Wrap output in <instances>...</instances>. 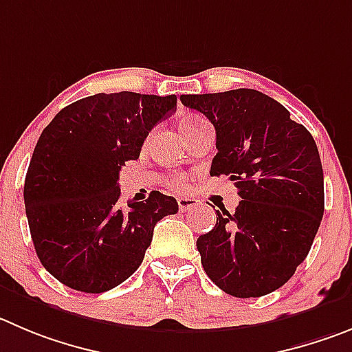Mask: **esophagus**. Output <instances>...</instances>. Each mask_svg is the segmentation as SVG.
Listing matches in <instances>:
<instances>
[{
	"mask_svg": "<svg viewBox=\"0 0 352 352\" xmlns=\"http://www.w3.org/2000/svg\"><path fill=\"white\" fill-rule=\"evenodd\" d=\"M177 203H179L180 212H186V210H191L195 206L199 205V199L196 198H177Z\"/></svg>",
	"mask_w": 352,
	"mask_h": 352,
	"instance_id": "obj_1",
	"label": "esophagus"
}]
</instances>
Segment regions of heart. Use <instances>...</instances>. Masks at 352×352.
<instances>
[{
	"instance_id": "b5f03b06",
	"label": "heart",
	"mask_w": 352,
	"mask_h": 352,
	"mask_svg": "<svg viewBox=\"0 0 352 352\" xmlns=\"http://www.w3.org/2000/svg\"><path fill=\"white\" fill-rule=\"evenodd\" d=\"M196 121H199L198 118H186V120H182V123H180V126H182V130L186 126H189V124L196 123ZM170 186L173 187V189H177V191H182V189H186V179H184L182 175H173L172 179H170Z\"/></svg>"
}]
</instances>
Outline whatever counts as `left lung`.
<instances>
[{
	"instance_id": "1",
	"label": "left lung",
	"mask_w": 352,
	"mask_h": 352,
	"mask_svg": "<svg viewBox=\"0 0 352 352\" xmlns=\"http://www.w3.org/2000/svg\"><path fill=\"white\" fill-rule=\"evenodd\" d=\"M217 133L210 175H229L241 198L234 213L196 241L210 280L232 297H262L283 287L311 250L323 219V168L307 128L250 88L180 95Z\"/></svg>"
}]
</instances>
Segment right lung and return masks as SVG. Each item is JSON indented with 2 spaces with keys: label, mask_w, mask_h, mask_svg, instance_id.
Wrapping results in <instances>:
<instances>
[{
  "label": "right lung",
  "mask_w": 352,
  "mask_h": 352,
  "mask_svg": "<svg viewBox=\"0 0 352 352\" xmlns=\"http://www.w3.org/2000/svg\"><path fill=\"white\" fill-rule=\"evenodd\" d=\"M177 107L175 95L97 94L52 120L32 153L24 203L36 254L72 290L102 294L142 264L154 226L179 212L175 198L153 191L120 205V170Z\"/></svg>",
  "instance_id": "right-lung-1"
}]
</instances>
